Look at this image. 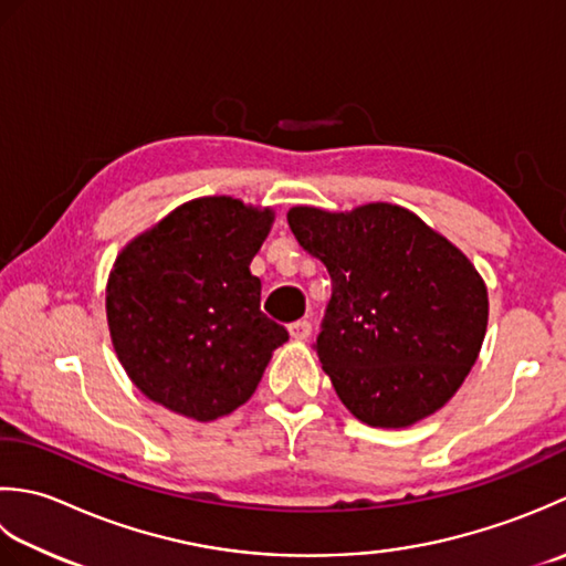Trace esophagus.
<instances>
[{
  "label": "esophagus",
  "instance_id": "34e87169",
  "mask_svg": "<svg viewBox=\"0 0 566 566\" xmlns=\"http://www.w3.org/2000/svg\"><path fill=\"white\" fill-rule=\"evenodd\" d=\"M310 322L307 319H297V322H293L291 327H287V332H291V337L295 339V342H303V339H307L310 337Z\"/></svg>",
  "mask_w": 566,
  "mask_h": 566
}]
</instances>
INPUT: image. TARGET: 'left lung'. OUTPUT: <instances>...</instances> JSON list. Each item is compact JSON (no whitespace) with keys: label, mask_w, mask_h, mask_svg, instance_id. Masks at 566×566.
<instances>
[{"label":"left lung","mask_w":566,"mask_h":566,"mask_svg":"<svg viewBox=\"0 0 566 566\" xmlns=\"http://www.w3.org/2000/svg\"><path fill=\"white\" fill-rule=\"evenodd\" d=\"M297 244L325 263L332 300L317 356L339 400L371 428L440 410L476 364L489 291L464 251L400 205L287 210Z\"/></svg>","instance_id":"left-lung-1"}]
</instances>
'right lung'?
Segmentation results:
<instances>
[{
    "label": "right lung",
    "instance_id": "obj_1",
    "mask_svg": "<svg viewBox=\"0 0 566 566\" xmlns=\"http://www.w3.org/2000/svg\"><path fill=\"white\" fill-rule=\"evenodd\" d=\"M273 207L229 195L182 202L126 244L107 279V325L126 376L182 418L210 422L253 396L285 327L251 275Z\"/></svg>",
    "mask_w": 566,
    "mask_h": 566
}]
</instances>
